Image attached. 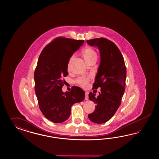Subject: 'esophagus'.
<instances>
[{
    "label": "esophagus",
    "mask_w": 159,
    "mask_h": 159,
    "mask_svg": "<svg viewBox=\"0 0 159 159\" xmlns=\"http://www.w3.org/2000/svg\"><path fill=\"white\" fill-rule=\"evenodd\" d=\"M89 100V96H88V93H86V96H85V100Z\"/></svg>",
    "instance_id": "34e87169"
}]
</instances>
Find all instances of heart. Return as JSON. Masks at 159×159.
<instances>
[{"instance_id": "obj_1", "label": "heart", "mask_w": 159, "mask_h": 159, "mask_svg": "<svg viewBox=\"0 0 159 159\" xmlns=\"http://www.w3.org/2000/svg\"><path fill=\"white\" fill-rule=\"evenodd\" d=\"M82 54L83 57L85 59L86 61L88 63L92 62L94 60H97V54L96 51L91 47H87L84 48ZM75 59V55H72L69 60V62L67 64V69L69 71L70 70V66L73 60ZM90 82V79L87 77H80L77 78L76 80V82L79 85L83 87H86L88 85L89 83Z\"/></svg>"}]
</instances>
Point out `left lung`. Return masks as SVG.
I'll list each match as a JSON object with an SVG mask.
<instances>
[{
	"mask_svg": "<svg viewBox=\"0 0 159 159\" xmlns=\"http://www.w3.org/2000/svg\"><path fill=\"white\" fill-rule=\"evenodd\" d=\"M87 43L98 47L101 56L100 65L93 86V89L101 87V90L97 97L92 92L89 94V99L97 106L88 117L93 122L102 124L111 119L121 103L126 84L125 61L117 46L108 39H92L87 40Z\"/></svg>",
	"mask_w": 159,
	"mask_h": 159,
	"instance_id": "left-lung-1",
	"label": "left lung"
}]
</instances>
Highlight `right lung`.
Wrapping results in <instances>:
<instances>
[{"mask_svg": "<svg viewBox=\"0 0 159 159\" xmlns=\"http://www.w3.org/2000/svg\"><path fill=\"white\" fill-rule=\"evenodd\" d=\"M83 42L59 37L47 45L39 57L34 72L35 92L43 114L55 123L67 120L73 104L84 99L85 93L79 87L73 86L70 92L62 90L69 60Z\"/></svg>", "mask_w": 159, "mask_h": 159, "instance_id": "right-lung-1", "label": "right lung"}]
</instances>
